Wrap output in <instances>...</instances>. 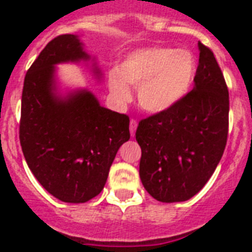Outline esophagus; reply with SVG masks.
Wrapping results in <instances>:
<instances>
[{"label": "esophagus", "instance_id": "34e87169", "mask_svg": "<svg viewBox=\"0 0 252 252\" xmlns=\"http://www.w3.org/2000/svg\"><path fill=\"white\" fill-rule=\"evenodd\" d=\"M136 126H138V122L135 120L130 121V134H131V136H134V134H135Z\"/></svg>", "mask_w": 252, "mask_h": 252}]
</instances>
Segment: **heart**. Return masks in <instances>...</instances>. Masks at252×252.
Instances as JSON below:
<instances>
[{
	"instance_id": "b5f03b06",
	"label": "heart",
	"mask_w": 252,
	"mask_h": 252,
	"mask_svg": "<svg viewBox=\"0 0 252 252\" xmlns=\"http://www.w3.org/2000/svg\"><path fill=\"white\" fill-rule=\"evenodd\" d=\"M197 75V60L187 48L147 47L126 58L109 77V91L118 104H127L136 88L144 112H169L187 97Z\"/></svg>"
}]
</instances>
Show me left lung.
Returning a JSON list of instances; mask_svg holds the SVG:
<instances>
[{
  "instance_id": "obj_1",
  "label": "left lung",
  "mask_w": 252,
  "mask_h": 252,
  "mask_svg": "<svg viewBox=\"0 0 252 252\" xmlns=\"http://www.w3.org/2000/svg\"><path fill=\"white\" fill-rule=\"evenodd\" d=\"M194 87L169 112L139 122V176L160 202H181L204 188L225 151L229 91L213 52L198 43Z\"/></svg>"
}]
</instances>
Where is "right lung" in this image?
<instances>
[{
	"mask_svg": "<svg viewBox=\"0 0 252 252\" xmlns=\"http://www.w3.org/2000/svg\"><path fill=\"white\" fill-rule=\"evenodd\" d=\"M88 63L102 79L79 35L52 39L27 71L19 140L31 172L47 192L71 204L87 202L105 187L118 150L130 139L128 117L101 106L87 88L65 89L58 64Z\"/></svg>",
	"mask_w": 252,
	"mask_h": 252,
	"instance_id": "obj_1",
	"label": "right lung"
}]
</instances>
